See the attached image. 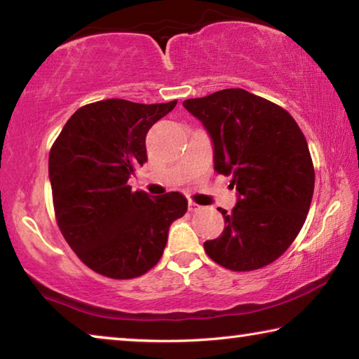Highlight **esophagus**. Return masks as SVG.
<instances>
[{
  "instance_id": "obj_1",
  "label": "esophagus",
  "mask_w": 359,
  "mask_h": 359,
  "mask_svg": "<svg viewBox=\"0 0 359 359\" xmlns=\"http://www.w3.org/2000/svg\"><path fill=\"white\" fill-rule=\"evenodd\" d=\"M188 210H190V212H199V210H203V205H199L196 203L190 201V203H188Z\"/></svg>"
}]
</instances>
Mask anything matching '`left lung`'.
<instances>
[{
	"label": "left lung",
	"mask_w": 359,
	"mask_h": 359,
	"mask_svg": "<svg viewBox=\"0 0 359 359\" xmlns=\"http://www.w3.org/2000/svg\"><path fill=\"white\" fill-rule=\"evenodd\" d=\"M214 142V168L231 175L236 208H222L220 238L204 242L217 264L245 272L287 252L311 209L315 171L306 137L283 107L242 88L184 101Z\"/></svg>",
	"instance_id": "obj_1"
}]
</instances>
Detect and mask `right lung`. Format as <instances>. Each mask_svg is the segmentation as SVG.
<instances>
[{"label": "right lung", "mask_w": 359, "mask_h": 359, "mask_svg": "<svg viewBox=\"0 0 359 359\" xmlns=\"http://www.w3.org/2000/svg\"><path fill=\"white\" fill-rule=\"evenodd\" d=\"M177 101L139 104L102 100L66 121L48 154L53 209L69 247L90 269L126 280L160 261L171 223L184 217V194L149 198L128 179L147 161L145 136Z\"/></svg>", "instance_id": "obj_1"}]
</instances>
